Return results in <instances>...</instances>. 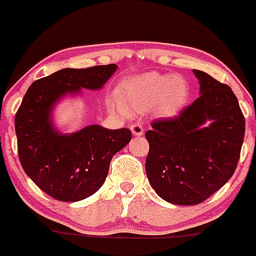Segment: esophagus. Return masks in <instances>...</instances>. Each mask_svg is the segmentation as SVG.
Masks as SVG:
<instances>
[{
	"label": "esophagus",
	"instance_id": "1",
	"mask_svg": "<svg viewBox=\"0 0 256 256\" xmlns=\"http://www.w3.org/2000/svg\"><path fill=\"white\" fill-rule=\"evenodd\" d=\"M130 130H132V133H133V136H143V133H144L143 126L139 124V123H134V124H132Z\"/></svg>",
	"mask_w": 256,
	"mask_h": 256
}]
</instances>
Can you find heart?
Listing matches in <instances>:
<instances>
[{"mask_svg": "<svg viewBox=\"0 0 256 256\" xmlns=\"http://www.w3.org/2000/svg\"><path fill=\"white\" fill-rule=\"evenodd\" d=\"M188 82L181 76L146 72L126 81L120 97L130 110L144 112L154 108L162 116H174L185 106Z\"/></svg>", "mask_w": 256, "mask_h": 256, "instance_id": "heart-1", "label": "heart"}]
</instances>
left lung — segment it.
I'll use <instances>...</instances> for the list:
<instances>
[{
	"label": "left lung",
	"instance_id": "obj_1",
	"mask_svg": "<svg viewBox=\"0 0 256 256\" xmlns=\"http://www.w3.org/2000/svg\"><path fill=\"white\" fill-rule=\"evenodd\" d=\"M201 96L174 118L152 122L146 132L150 185L165 201L198 204L233 176L240 158L246 120L232 88L194 70ZM210 119L208 128L202 126Z\"/></svg>",
	"mask_w": 256,
	"mask_h": 256
}]
</instances>
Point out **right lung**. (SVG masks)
<instances>
[{"label": "right lung", "instance_id": "1", "mask_svg": "<svg viewBox=\"0 0 256 256\" xmlns=\"http://www.w3.org/2000/svg\"><path fill=\"white\" fill-rule=\"evenodd\" d=\"M114 64L62 69L34 81L16 113L18 158L34 184L58 201L75 202L104 185L113 155L132 139L130 130L88 126L70 136L54 130L49 113L58 98L81 88L98 90Z\"/></svg>", "mask_w": 256, "mask_h": 256}]
</instances>
